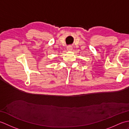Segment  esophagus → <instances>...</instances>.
Instances as JSON below:
<instances>
[{
  "label": "esophagus",
  "instance_id": "esophagus-1",
  "mask_svg": "<svg viewBox=\"0 0 129 129\" xmlns=\"http://www.w3.org/2000/svg\"><path fill=\"white\" fill-rule=\"evenodd\" d=\"M67 50H68V51H71V50H72L73 47H72V46L69 45V46H67Z\"/></svg>",
  "mask_w": 129,
  "mask_h": 129
}]
</instances>
